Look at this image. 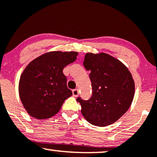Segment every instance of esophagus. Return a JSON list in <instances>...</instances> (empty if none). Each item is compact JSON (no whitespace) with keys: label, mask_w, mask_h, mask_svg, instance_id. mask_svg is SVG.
<instances>
[{"label":"esophagus","mask_w":157,"mask_h":157,"mask_svg":"<svg viewBox=\"0 0 157 157\" xmlns=\"http://www.w3.org/2000/svg\"><path fill=\"white\" fill-rule=\"evenodd\" d=\"M72 95L74 97H77L79 95V90L77 89H75L72 90Z\"/></svg>","instance_id":"obj_1"}]
</instances>
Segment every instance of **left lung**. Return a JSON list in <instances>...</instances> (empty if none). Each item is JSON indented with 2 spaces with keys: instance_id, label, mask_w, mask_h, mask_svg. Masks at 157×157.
Masks as SVG:
<instances>
[{
  "instance_id": "8db88e82",
  "label": "left lung",
  "mask_w": 157,
  "mask_h": 157,
  "mask_svg": "<svg viewBox=\"0 0 157 157\" xmlns=\"http://www.w3.org/2000/svg\"><path fill=\"white\" fill-rule=\"evenodd\" d=\"M89 70L92 96L77 98L81 113L90 124L106 126L126 113L134 97V81L128 68L118 59L105 53H87L83 62Z\"/></svg>"
}]
</instances>
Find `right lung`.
Wrapping results in <instances>:
<instances>
[{
	"label": "right lung",
	"mask_w": 157,
	"mask_h": 157,
	"mask_svg": "<svg viewBox=\"0 0 157 157\" xmlns=\"http://www.w3.org/2000/svg\"><path fill=\"white\" fill-rule=\"evenodd\" d=\"M76 52H50L31 61L21 75L20 99L27 113L39 120L49 118L72 95L63 69L77 59Z\"/></svg>",
	"instance_id": "add662e5"
}]
</instances>
